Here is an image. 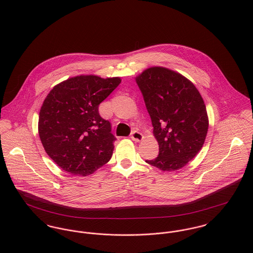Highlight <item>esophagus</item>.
I'll use <instances>...</instances> for the list:
<instances>
[{
	"mask_svg": "<svg viewBox=\"0 0 253 253\" xmlns=\"http://www.w3.org/2000/svg\"><path fill=\"white\" fill-rule=\"evenodd\" d=\"M143 138H144L143 134L140 133L139 131L134 130V131L131 132V139H132L133 141H135V142H140V141L143 140Z\"/></svg>",
	"mask_w": 253,
	"mask_h": 253,
	"instance_id": "obj_1",
	"label": "esophagus"
}]
</instances>
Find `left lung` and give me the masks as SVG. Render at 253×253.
Here are the masks:
<instances>
[{"mask_svg":"<svg viewBox=\"0 0 253 253\" xmlns=\"http://www.w3.org/2000/svg\"><path fill=\"white\" fill-rule=\"evenodd\" d=\"M150 115L159 156L149 165L163 171L184 168L202 150L209 130L205 101L180 73L153 66L135 78Z\"/></svg>","mask_w":253,"mask_h":253,"instance_id":"obj_1","label":"left lung"}]
</instances>
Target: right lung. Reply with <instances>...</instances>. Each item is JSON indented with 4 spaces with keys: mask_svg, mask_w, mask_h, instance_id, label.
I'll return each mask as SVG.
<instances>
[{
    "mask_svg": "<svg viewBox=\"0 0 253 253\" xmlns=\"http://www.w3.org/2000/svg\"><path fill=\"white\" fill-rule=\"evenodd\" d=\"M121 82L120 77L79 75L54 85L44 98L39 136L45 153L62 170L87 176L108 163L116 137L98 106Z\"/></svg>",
    "mask_w": 253,
    "mask_h": 253,
    "instance_id": "1",
    "label": "right lung"
}]
</instances>
